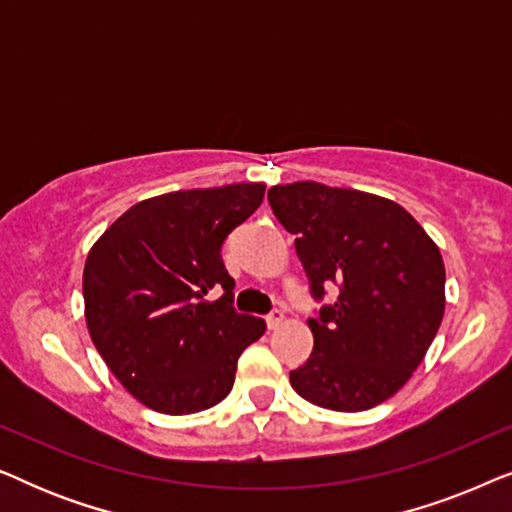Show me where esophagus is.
Returning <instances> with one entry per match:
<instances>
[{
    "mask_svg": "<svg viewBox=\"0 0 512 512\" xmlns=\"http://www.w3.org/2000/svg\"><path fill=\"white\" fill-rule=\"evenodd\" d=\"M265 321H268L270 331H277V328L282 326L284 321H286V314H284L282 310H272V312L268 314V317H265Z\"/></svg>",
    "mask_w": 512,
    "mask_h": 512,
    "instance_id": "esophagus-1",
    "label": "esophagus"
}]
</instances>
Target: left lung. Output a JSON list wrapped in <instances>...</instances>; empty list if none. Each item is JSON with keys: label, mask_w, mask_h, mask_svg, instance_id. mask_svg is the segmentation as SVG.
Returning <instances> with one entry per match:
<instances>
[{"label": "left lung", "mask_w": 512, "mask_h": 512, "mask_svg": "<svg viewBox=\"0 0 512 512\" xmlns=\"http://www.w3.org/2000/svg\"><path fill=\"white\" fill-rule=\"evenodd\" d=\"M314 296H340L307 319L314 349L291 373L298 396L338 412L387 401L424 361L445 314L438 244L394 200L317 181L272 186Z\"/></svg>", "instance_id": "left-lung-1"}]
</instances>
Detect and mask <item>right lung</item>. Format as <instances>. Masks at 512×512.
Listing matches in <instances>:
<instances>
[{
    "label": "right lung",
    "mask_w": 512,
    "mask_h": 512,
    "mask_svg": "<svg viewBox=\"0 0 512 512\" xmlns=\"http://www.w3.org/2000/svg\"><path fill=\"white\" fill-rule=\"evenodd\" d=\"M265 184L174 191L132 205L104 230L83 268L93 345L146 408L193 415L223 401L237 359L265 321L233 310L221 261L230 230L263 202ZM223 290L212 301L208 293Z\"/></svg>",
    "instance_id": "1"
}]
</instances>
